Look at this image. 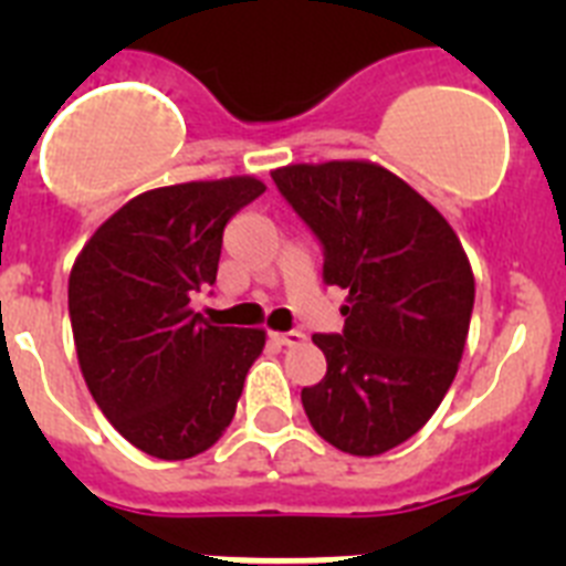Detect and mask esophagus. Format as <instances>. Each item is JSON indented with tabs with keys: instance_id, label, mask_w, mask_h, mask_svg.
<instances>
[{
	"instance_id": "esophagus-1",
	"label": "esophagus",
	"mask_w": 566,
	"mask_h": 566,
	"mask_svg": "<svg viewBox=\"0 0 566 566\" xmlns=\"http://www.w3.org/2000/svg\"><path fill=\"white\" fill-rule=\"evenodd\" d=\"M272 339H274V343L289 345V348H292V345L303 343V339H306V334H303V332H277V334H272Z\"/></svg>"
}]
</instances>
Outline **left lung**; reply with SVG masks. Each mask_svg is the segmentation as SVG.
<instances>
[{
  "mask_svg": "<svg viewBox=\"0 0 566 566\" xmlns=\"http://www.w3.org/2000/svg\"><path fill=\"white\" fill-rule=\"evenodd\" d=\"M272 181L323 249V283L348 292L339 334H314L323 382L300 399L319 437L354 457L422 428L457 377L473 272L457 232L402 178L365 161L294 164Z\"/></svg>",
  "mask_w": 566,
  "mask_h": 566,
  "instance_id": "8db88e82",
  "label": "left lung"
}]
</instances>
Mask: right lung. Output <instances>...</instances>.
<instances>
[{"instance_id": "1", "label": "right lung", "mask_w": 566, "mask_h": 566, "mask_svg": "<svg viewBox=\"0 0 566 566\" xmlns=\"http://www.w3.org/2000/svg\"><path fill=\"white\" fill-rule=\"evenodd\" d=\"M266 192L254 178L161 187L124 203L73 263L67 308L84 382L127 442L155 459L212 448L266 334L203 323L223 229Z\"/></svg>"}]
</instances>
